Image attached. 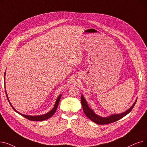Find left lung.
I'll return each instance as SVG.
<instances>
[{
	"mask_svg": "<svg viewBox=\"0 0 147 147\" xmlns=\"http://www.w3.org/2000/svg\"><path fill=\"white\" fill-rule=\"evenodd\" d=\"M136 101L134 102V104L132 105V106L131 107L129 110H127V111H126L124 113H123L121 114H119L111 115H110V116L107 117H101L99 116V115H96L94 112L93 110L90 109L87 104V102L86 101V100L84 99L83 95L81 96V102H82L83 110L84 114H86V116L90 120H91L92 121L95 122V123H96V124H98V125L109 124V123L116 121L120 120V119L123 118V117H125V115H126L127 114H129L131 111H132L134 107L135 106V105L136 104Z\"/></svg>",
	"mask_w": 147,
	"mask_h": 147,
	"instance_id": "8db88e82",
	"label": "left lung"
}]
</instances>
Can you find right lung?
<instances>
[{
    "label": "right lung",
    "instance_id": "1",
    "mask_svg": "<svg viewBox=\"0 0 147 147\" xmlns=\"http://www.w3.org/2000/svg\"><path fill=\"white\" fill-rule=\"evenodd\" d=\"M4 76H5V74H4ZM4 79H5V77H4ZM5 93H6V95L7 96V94H6V92L5 91ZM61 95H59L57 99V101L55 102V105H54L53 108L52 109V110L51 111H50L49 113H46L45 114H43V115H36V116H32V115H24V114H22L21 113H20L19 112H18L17 111L15 110L14 109V108L12 106V105L11 104V107H12V109L14 110L15 111H16L17 113H18V114H21L22 116L24 117L25 118L30 120H32V121H43V120H46L48 119L49 118H50L51 117H52V115H53V114L55 113L57 109V107L58 106V104H59V101H60V99H61ZM7 100H8V98H7ZM9 101V100H8ZM11 104V103H10Z\"/></svg>",
    "mask_w": 147,
    "mask_h": 147
}]
</instances>
